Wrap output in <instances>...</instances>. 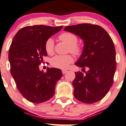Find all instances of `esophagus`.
I'll return each mask as SVG.
<instances>
[{"label":"esophagus","instance_id":"esophagus-1","mask_svg":"<svg viewBox=\"0 0 126 126\" xmlns=\"http://www.w3.org/2000/svg\"><path fill=\"white\" fill-rule=\"evenodd\" d=\"M67 72H68V71H67V70H62V72H63V74H65V73H67Z\"/></svg>","mask_w":126,"mask_h":126}]
</instances>
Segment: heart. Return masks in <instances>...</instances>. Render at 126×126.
<instances>
[{
    "label": "heart",
    "mask_w": 126,
    "mask_h": 126,
    "mask_svg": "<svg viewBox=\"0 0 126 126\" xmlns=\"http://www.w3.org/2000/svg\"><path fill=\"white\" fill-rule=\"evenodd\" d=\"M59 39L68 46V51L75 54H79L81 52V48L77 44L78 42L77 37L74 33L70 32H63L59 35ZM54 43L51 38H48L45 43V50L48 54L54 53ZM73 62V58L70 54L67 55H57L52 58L51 63L52 66L58 68H67L71 63Z\"/></svg>",
    "instance_id": "obj_1"
}]
</instances>
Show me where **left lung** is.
Here are the masks:
<instances>
[{
  "label": "left lung",
  "mask_w": 126,
  "mask_h": 126,
  "mask_svg": "<svg viewBox=\"0 0 126 126\" xmlns=\"http://www.w3.org/2000/svg\"><path fill=\"white\" fill-rule=\"evenodd\" d=\"M64 31L83 41V51L75 65L82 70L88 69L85 74L75 72L72 83L75 97L86 104L97 102L105 97L113 83L116 63L113 40L97 25L80 24L66 26Z\"/></svg>",
  "instance_id": "8db88e82"
}]
</instances>
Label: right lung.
Instances as JSON below:
<instances>
[{
    "mask_svg": "<svg viewBox=\"0 0 126 126\" xmlns=\"http://www.w3.org/2000/svg\"><path fill=\"white\" fill-rule=\"evenodd\" d=\"M63 26L44 25L26 26L15 35L8 51L11 74L19 93L27 100L40 104L54 95L57 82L63 76L59 68L40 70L43 58L47 56L45 43Z\"/></svg>",
    "mask_w": 126,
    "mask_h": 126,
    "instance_id": "add662e5",
    "label": "right lung"
}]
</instances>
